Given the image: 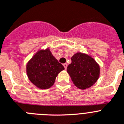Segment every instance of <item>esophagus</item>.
Wrapping results in <instances>:
<instances>
[{
	"label": "esophagus",
	"mask_w": 124,
	"mask_h": 124,
	"mask_svg": "<svg viewBox=\"0 0 124 124\" xmlns=\"http://www.w3.org/2000/svg\"><path fill=\"white\" fill-rule=\"evenodd\" d=\"M63 65H64V68H65V69H66L67 67V64H66V63H65V64H63Z\"/></svg>",
	"instance_id": "1"
}]
</instances>
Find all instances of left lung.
Returning <instances> with one entry per match:
<instances>
[{"mask_svg":"<svg viewBox=\"0 0 124 124\" xmlns=\"http://www.w3.org/2000/svg\"><path fill=\"white\" fill-rule=\"evenodd\" d=\"M67 71L75 86L81 89L92 86L100 76V66L90 56L81 53L74 54Z\"/></svg>","mask_w":124,"mask_h":124,"instance_id":"1","label":"left lung"}]
</instances>
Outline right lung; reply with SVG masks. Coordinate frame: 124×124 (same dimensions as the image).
Listing matches in <instances>:
<instances>
[{"label": "right lung", "instance_id": "right-lung-1", "mask_svg": "<svg viewBox=\"0 0 124 124\" xmlns=\"http://www.w3.org/2000/svg\"><path fill=\"white\" fill-rule=\"evenodd\" d=\"M64 69V66L53 56L48 48L38 51L26 66L30 81L42 89L52 86L58 74Z\"/></svg>", "mask_w": 124, "mask_h": 124}]
</instances>
